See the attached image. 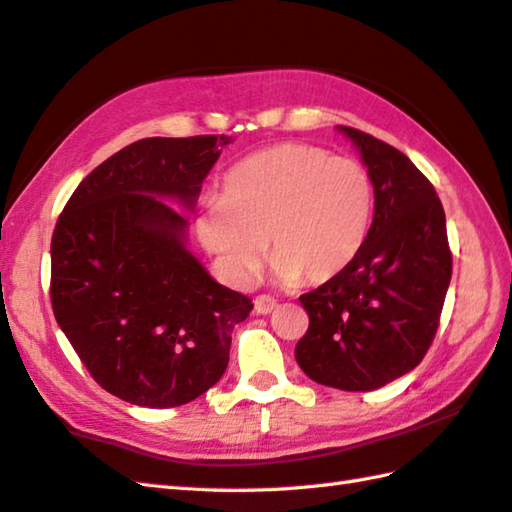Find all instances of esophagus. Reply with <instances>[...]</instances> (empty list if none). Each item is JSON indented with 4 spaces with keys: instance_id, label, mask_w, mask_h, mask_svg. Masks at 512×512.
<instances>
[{
    "instance_id": "obj_1",
    "label": "esophagus",
    "mask_w": 512,
    "mask_h": 512,
    "mask_svg": "<svg viewBox=\"0 0 512 512\" xmlns=\"http://www.w3.org/2000/svg\"><path fill=\"white\" fill-rule=\"evenodd\" d=\"M277 308V299L270 297V295H259L255 299V312L257 314H270Z\"/></svg>"
}]
</instances>
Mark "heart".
<instances>
[{"instance_id":"obj_1","label":"heart","mask_w":512,"mask_h":512,"mask_svg":"<svg viewBox=\"0 0 512 512\" xmlns=\"http://www.w3.org/2000/svg\"><path fill=\"white\" fill-rule=\"evenodd\" d=\"M372 215L374 182L361 162L310 143H279L226 173L195 231L235 286L255 279L266 239L277 279L323 284L361 253Z\"/></svg>"}]
</instances>
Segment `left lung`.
<instances>
[{
	"instance_id": "8db88e82",
	"label": "left lung",
	"mask_w": 512,
	"mask_h": 512,
	"mask_svg": "<svg viewBox=\"0 0 512 512\" xmlns=\"http://www.w3.org/2000/svg\"><path fill=\"white\" fill-rule=\"evenodd\" d=\"M374 182V220L339 277L301 295L310 325L295 347L321 385L372 391L411 372L433 343L451 281L447 217L413 162L361 129L339 127Z\"/></svg>"
}]
</instances>
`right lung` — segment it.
Masks as SVG:
<instances>
[{
	"mask_svg": "<svg viewBox=\"0 0 512 512\" xmlns=\"http://www.w3.org/2000/svg\"><path fill=\"white\" fill-rule=\"evenodd\" d=\"M226 136L143 138L70 195L50 244L59 328L105 391L138 407L187 405L222 378L231 332L253 310L184 246L187 220Z\"/></svg>",
	"mask_w": 512,
	"mask_h": 512,
	"instance_id": "obj_1",
	"label": "right lung"
}]
</instances>
